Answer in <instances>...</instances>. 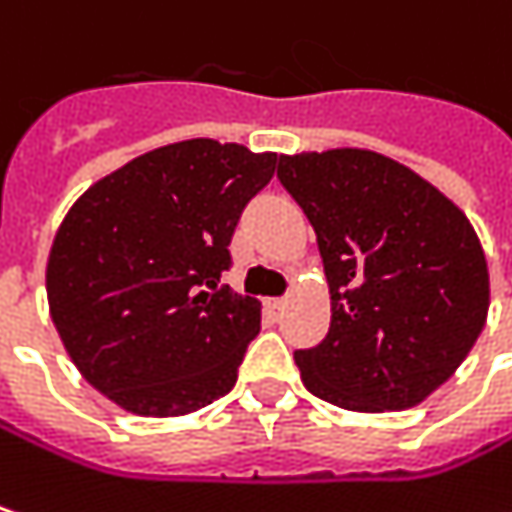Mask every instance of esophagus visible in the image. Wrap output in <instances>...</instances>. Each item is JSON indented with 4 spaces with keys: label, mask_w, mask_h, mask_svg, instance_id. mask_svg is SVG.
Wrapping results in <instances>:
<instances>
[{
    "label": "esophagus",
    "mask_w": 512,
    "mask_h": 512,
    "mask_svg": "<svg viewBox=\"0 0 512 512\" xmlns=\"http://www.w3.org/2000/svg\"><path fill=\"white\" fill-rule=\"evenodd\" d=\"M268 306H271L274 311H282L285 306H288V300H285V297H276V300H268Z\"/></svg>",
    "instance_id": "obj_1"
}]
</instances>
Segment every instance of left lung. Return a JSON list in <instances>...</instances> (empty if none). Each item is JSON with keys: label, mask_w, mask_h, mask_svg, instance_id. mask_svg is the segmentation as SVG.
Here are the masks:
<instances>
[{"label": "left lung", "mask_w": 512, "mask_h": 512, "mask_svg": "<svg viewBox=\"0 0 512 512\" xmlns=\"http://www.w3.org/2000/svg\"><path fill=\"white\" fill-rule=\"evenodd\" d=\"M276 177L314 227L332 294L329 335L294 352L303 384L358 414L420 405L487 323L490 274L469 218L376 151L279 157Z\"/></svg>", "instance_id": "left-lung-1"}]
</instances>
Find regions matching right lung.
<instances>
[{"mask_svg":"<svg viewBox=\"0 0 512 512\" xmlns=\"http://www.w3.org/2000/svg\"><path fill=\"white\" fill-rule=\"evenodd\" d=\"M276 154L186 139L101 177L57 230L46 291L81 376L139 417H183L230 393L262 306L230 271L238 218Z\"/></svg>","mask_w":512,"mask_h":512,"instance_id":"add662e5","label":"right lung"}]
</instances>
